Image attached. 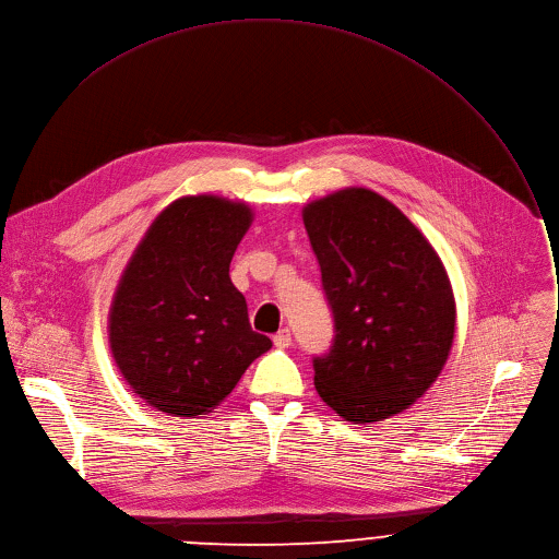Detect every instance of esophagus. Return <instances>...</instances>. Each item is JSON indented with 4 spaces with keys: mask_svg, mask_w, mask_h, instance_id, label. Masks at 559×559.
<instances>
[{
    "mask_svg": "<svg viewBox=\"0 0 559 559\" xmlns=\"http://www.w3.org/2000/svg\"><path fill=\"white\" fill-rule=\"evenodd\" d=\"M274 345L276 347H281V349H285V347H289L292 345V334H289V330L285 328V330H278L276 334H274Z\"/></svg>",
    "mask_w": 559,
    "mask_h": 559,
    "instance_id": "obj_1",
    "label": "esophagus"
}]
</instances>
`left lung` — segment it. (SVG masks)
<instances>
[{
  "instance_id": "8db88e82",
  "label": "left lung",
  "mask_w": 559,
  "mask_h": 559,
  "mask_svg": "<svg viewBox=\"0 0 559 559\" xmlns=\"http://www.w3.org/2000/svg\"><path fill=\"white\" fill-rule=\"evenodd\" d=\"M334 321L312 359L314 385L347 421L370 424L415 403L439 377L454 336L445 270L392 202L343 189L302 212Z\"/></svg>"
}]
</instances>
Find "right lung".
Instances as JSON below:
<instances>
[{
    "mask_svg": "<svg viewBox=\"0 0 559 559\" xmlns=\"http://www.w3.org/2000/svg\"><path fill=\"white\" fill-rule=\"evenodd\" d=\"M249 225L242 202L180 198L124 270L109 319L111 352L135 394L160 413H210L272 347L251 330L245 296L229 278Z\"/></svg>",
    "mask_w": 559,
    "mask_h": 559,
    "instance_id": "1",
    "label": "right lung"
}]
</instances>
